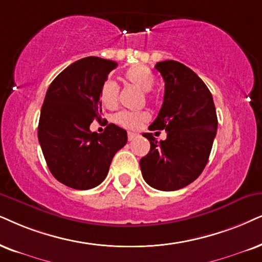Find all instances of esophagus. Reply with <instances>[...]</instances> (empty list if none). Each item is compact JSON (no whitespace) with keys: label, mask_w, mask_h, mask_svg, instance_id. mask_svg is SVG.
Wrapping results in <instances>:
<instances>
[{"label":"esophagus","mask_w":262,"mask_h":262,"mask_svg":"<svg viewBox=\"0 0 262 262\" xmlns=\"http://www.w3.org/2000/svg\"><path fill=\"white\" fill-rule=\"evenodd\" d=\"M135 138H138V134L137 133H132V132H128V140L129 141L134 140Z\"/></svg>","instance_id":"1"}]
</instances>
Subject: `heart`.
Returning a JSON list of instances; mask_svg holds the SVG:
<instances>
[{
    "label": "heart",
    "instance_id": "1",
    "mask_svg": "<svg viewBox=\"0 0 262 262\" xmlns=\"http://www.w3.org/2000/svg\"><path fill=\"white\" fill-rule=\"evenodd\" d=\"M124 79L128 83L135 85L140 91L147 93L154 89L156 77L150 69L146 66H132L124 74ZM150 98V97H148ZM100 100L105 107L115 108L118 102V87L114 81H105L100 88ZM150 116L145 111H121L115 116V122L121 127L127 129L140 128L145 122L148 121Z\"/></svg>",
    "mask_w": 262,
    "mask_h": 262
}]
</instances>
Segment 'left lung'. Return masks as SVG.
<instances>
[{
	"label": "left lung",
	"instance_id": "left-lung-1",
	"mask_svg": "<svg viewBox=\"0 0 262 262\" xmlns=\"http://www.w3.org/2000/svg\"><path fill=\"white\" fill-rule=\"evenodd\" d=\"M155 68L164 79V100L148 129L165 130L167 139L158 142L152 133L142 134L151 147L140 160V168L151 187L175 191L203 171L216 135V110L210 91L187 66L164 60Z\"/></svg>",
	"mask_w": 262,
	"mask_h": 262
}]
</instances>
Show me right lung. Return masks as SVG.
Masks as SVG:
<instances>
[{"label":"right lung","instance_id":"add662e5","mask_svg":"<svg viewBox=\"0 0 262 262\" xmlns=\"http://www.w3.org/2000/svg\"><path fill=\"white\" fill-rule=\"evenodd\" d=\"M117 62L98 57L79 59L49 85L41 108L38 141L53 177L76 190L104 181L111 161L127 144V132L114 123L104 133L91 132L100 118V88Z\"/></svg>","mask_w":262,"mask_h":262}]
</instances>
